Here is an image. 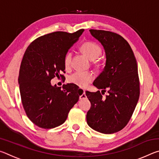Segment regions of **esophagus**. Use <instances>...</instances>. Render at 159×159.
I'll return each instance as SVG.
<instances>
[{"label": "esophagus", "mask_w": 159, "mask_h": 159, "mask_svg": "<svg viewBox=\"0 0 159 159\" xmlns=\"http://www.w3.org/2000/svg\"><path fill=\"white\" fill-rule=\"evenodd\" d=\"M78 92L79 93L81 94V95H80L79 97V99H85L86 98V95H85V91L84 90H81V89H79L78 90Z\"/></svg>", "instance_id": "1"}]
</instances>
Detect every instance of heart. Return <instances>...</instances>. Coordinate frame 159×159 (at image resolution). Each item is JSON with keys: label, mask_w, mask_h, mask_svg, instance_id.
Returning a JSON list of instances; mask_svg holds the SVG:
<instances>
[{"label": "heart", "mask_w": 159, "mask_h": 159, "mask_svg": "<svg viewBox=\"0 0 159 159\" xmlns=\"http://www.w3.org/2000/svg\"><path fill=\"white\" fill-rule=\"evenodd\" d=\"M83 54L90 60H95L98 59L102 53L101 48L95 43L88 41L85 42L80 46ZM71 53L67 52L64 58V64L66 68H68L71 64ZM95 76L91 71H76L68 77V82L74 84L80 88H85L93 80Z\"/></svg>", "instance_id": "obj_1"}]
</instances>
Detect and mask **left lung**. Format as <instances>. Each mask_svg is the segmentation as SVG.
Here are the masks:
<instances>
[{
  "label": "left lung",
  "instance_id": "1",
  "mask_svg": "<svg viewBox=\"0 0 159 159\" xmlns=\"http://www.w3.org/2000/svg\"><path fill=\"white\" fill-rule=\"evenodd\" d=\"M92 36L104 47L105 66L93 85L108 91L102 98L99 90L86 91L91 107L86 115L88 125L99 133L111 134L125 127L130 120L139 97L138 64L128 43L114 32L90 29Z\"/></svg>",
  "mask_w": 159,
  "mask_h": 159
}]
</instances>
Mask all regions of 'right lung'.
<instances>
[{"instance_id": "obj_1", "label": "right lung", "mask_w": 159, "mask_h": 159, "mask_svg": "<svg viewBox=\"0 0 159 159\" xmlns=\"http://www.w3.org/2000/svg\"><path fill=\"white\" fill-rule=\"evenodd\" d=\"M84 29L73 34L56 31L38 38L29 45L21 61L19 85L21 102L31 121L44 129L65 122L72 107L79 101L77 85H51L55 76L64 78V58Z\"/></svg>"}]
</instances>
